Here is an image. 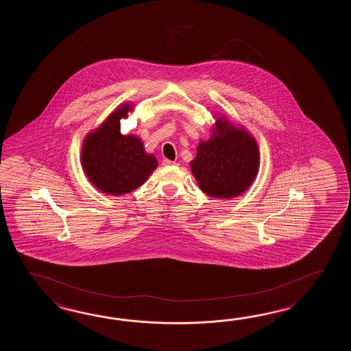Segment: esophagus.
<instances>
[{
  "instance_id": "1",
  "label": "esophagus",
  "mask_w": 351,
  "mask_h": 351,
  "mask_svg": "<svg viewBox=\"0 0 351 351\" xmlns=\"http://www.w3.org/2000/svg\"><path fill=\"white\" fill-rule=\"evenodd\" d=\"M162 165H176L177 163L176 162H173V160H169V159H163V162H162Z\"/></svg>"
}]
</instances>
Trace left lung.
Masks as SVG:
<instances>
[{
  "label": "left lung",
  "mask_w": 351,
  "mask_h": 351,
  "mask_svg": "<svg viewBox=\"0 0 351 351\" xmlns=\"http://www.w3.org/2000/svg\"><path fill=\"white\" fill-rule=\"evenodd\" d=\"M208 139H201L191 172L203 193L230 199L245 193L260 169V149L254 134L216 114Z\"/></svg>",
  "instance_id": "obj_1"
}]
</instances>
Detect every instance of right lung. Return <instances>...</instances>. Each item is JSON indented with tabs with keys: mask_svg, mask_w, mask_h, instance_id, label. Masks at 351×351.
Returning a JSON list of instances; mask_svg holds the SVG:
<instances>
[{
	"mask_svg": "<svg viewBox=\"0 0 351 351\" xmlns=\"http://www.w3.org/2000/svg\"><path fill=\"white\" fill-rule=\"evenodd\" d=\"M133 112L132 101L118 105L82 141L80 162L84 173L104 194L117 197L130 193L157 169V158L145 152L138 135L120 133V120L128 119Z\"/></svg>",
	"mask_w": 351,
	"mask_h": 351,
	"instance_id": "obj_1",
	"label": "right lung"
}]
</instances>
